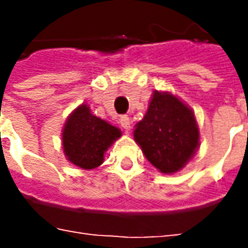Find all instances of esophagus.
Listing matches in <instances>:
<instances>
[{"label": "esophagus", "instance_id": "obj_1", "mask_svg": "<svg viewBox=\"0 0 248 248\" xmlns=\"http://www.w3.org/2000/svg\"><path fill=\"white\" fill-rule=\"evenodd\" d=\"M120 124H121V127L125 129V131H129L131 129V120L127 116H121L120 117Z\"/></svg>", "mask_w": 248, "mask_h": 248}]
</instances>
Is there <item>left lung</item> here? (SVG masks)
Wrapping results in <instances>:
<instances>
[{
  "instance_id": "1",
  "label": "left lung",
  "mask_w": 248,
  "mask_h": 248,
  "mask_svg": "<svg viewBox=\"0 0 248 248\" xmlns=\"http://www.w3.org/2000/svg\"><path fill=\"white\" fill-rule=\"evenodd\" d=\"M134 138L149 161L164 174L184 168L199 146L193 111L170 92L156 91Z\"/></svg>"
}]
</instances>
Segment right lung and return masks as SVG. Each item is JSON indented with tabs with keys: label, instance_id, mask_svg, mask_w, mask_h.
I'll list each match as a JSON object with an SVG mask.
<instances>
[{
	"label": "right lung",
	"instance_id": "add662e5",
	"mask_svg": "<svg viewBox=\"0 0 248 248\" xmlns=\"http://www.w3.org/2000/svg\"><path fill=\"white\" fill-rule=\"evenodd\" d=\"M121 137V131L91 113L87 105L73 111L62 134L63 150L74 166L92 170L103 163V155Z\"/></svg>",
	"mask_w": 248,
	"mask_h": 248
}]
</instances>
